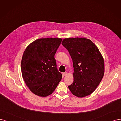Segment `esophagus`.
I'll return each mask as SVG.
<instances>
[{"mask_svg":"<svg viewBox=\"0 0 121 121\" xmlns=\"http://www.w3.org/2000/svg\"><path fill=\"white\" fill-rule=\"evenodd\" d=\"M66 74H67L66 72H64V73H62V75H63L64 76H65L66 75Z\"/></svg>","mask_w":121,"mask_h":121,"instance_id":"obj_1","label":"esophagus"}]
</instances>
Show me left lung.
<instances>
[{
	"instance_id": "1",
	"label": "left lung",
	"mask_w": 121,
	"mask_h": 121,
	"mask_svg": "<svg viewBox=\"0 0 121 121\" xmlns=\"http://www.w3.org/2000/svg\"><path fill=\"white\" fill-rule=\"evenodd\" d=\"M62 45L69 51L74 67V81L69 88L78 97L91 94L104 74V60L98 48L84 38H65Z\"/></svg>"
}]
</instances>
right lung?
Masks as SVG:
<instances>
[{
  "instance_id": "obj_1",
  "label": "right lung",
  "mask_w": 121,
  "mask_h": 121,
  "mask_svg": "<svg viewBox=\"0 0 121 121\" xmlns=\"http://www.w3.org/2000/svg\"><path fill=\"white\" fill-rule=\"evenodd\" d=\"M60 38H41L29 45L21 60L23 79L32 92L41 97L51 94L62 78L57 70L55 55Z\"/></svg>"
}]
</instances>
